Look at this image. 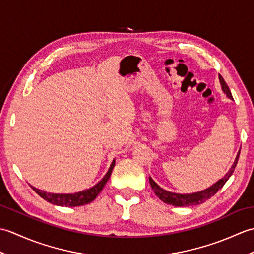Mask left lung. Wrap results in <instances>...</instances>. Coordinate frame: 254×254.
<instances>
[{
	"label": "left lung",
	"instance_id": "left-lung-1",
	"mask_svg": "<svg viewBox=\"0 0 254 254\" xmlns=\"http://www.w3.org/2000/svg\"><path fill=\"white\" fill-rule=\"evenodd\" d=\"M219 77V82L220 85H222V89L225 93V95L228 97L229 99L234 100L233 98V95H231V91L228 87V85L226 84V82L224 80V78L222 77V75H218ZM239 155H240V150L238 152L236 156V159L234 161L233 166L230 167L229 171L226 174L222 179H219L217 182H215L213 186L208 187L207 189H205V190L202 191H198V192H194V193H186V194H180V193H175V192H170V191H167L165 189L160 188L157 183H156L152 178L149 177V183H150V187L154 190L155 194L157 195L161 201L167 203V204H170V205H174V206L177 207H181V206H194V205H198V204H202L204 203L206 199L210 198L213 195H215L218 192L219 189H222L224 187V185L229 178L233 175V172L236 168L237 163H238V159H239Z\"/></svg>",
	"mask_w": 254,
	"mask_h": 254
}]
</instances>
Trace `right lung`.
<instances>
[{"mask_svg":"<svg viewBox=\"0 0 254 254\" xmlns=\"http://www.w3.org/2000/svg\"><path fill=\"white\" fill-rule=\"evenodd\" d=\"M115 165H116V159H113L111 165H110V168L107 171L105 177L102 178V179L94 187H91L90 189H87V190H83L80 192L68 193V194L50 193V192L39 190V189H37L32 186H30V187L34 189V191L38 194V195H40L42 198L46 199L47 202H49L51 204L59 205V206H68V207L80 206V205H85V204L93 202L94 199L97 197V195H98V194L101 192L102 188L105 187L107 181L109 180Z\"/></svg>","mask_w":254,"mask_h":254,"instance_id":"right-lung-1","label":"right lung"}]
</instances>
